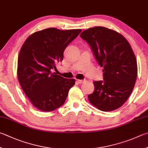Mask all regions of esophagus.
Masks as SVG:
<instances>
[{
  "instance_id": "obj_1",
  "label": "esophagus",
  "mask_w": 148,
  "mask_h": 148,
  "mask_svg": "<svg viewBox=\"0 0 148 148\" xmlns=\"http://www.w3.org/2000/svg\"><path fill=\"white\" fill-rule=\"evenodd\" d=\"M85 82V79H77L76 80V82H77L79 84H81V83H84Z\"/></svg>"
}]
</instances>
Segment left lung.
<instances>
[{
	"label": "left lung",
	"mask_w": 148,
	"mask_h": 148,
	"mask_svg": "<svg viewBox=\"0 0 148 148\" xmlns=\"http://www.w3.org/2000/svg\"><path fill=\"white\" fill-rule=\"evenodd\" d=\"M80 37L89 45L96 60L103 67V80L95 81L90 103L102 111L119 108L135 86L137 63L130 43L116 31L102 26L88 28Z\"/></svg>",
	"instance_id": "obj_1"
}]
</instances>
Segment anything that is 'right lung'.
<instances>
[{
  "mask_svg": "<svg viewBox=\"0 0 148 148\" xmlns=\"http://www.w3.org/2000/svg\"><path fill=\"white\" fill-rule=\"evenodd\" d=\"M82 32L50 28L29 36L18 58L17 76L31 103L42 111H52L65 103L74 79H66L52 72L61 62L66 47Z\"/></svg>",
  "mask_w": 148,
  "mask_h": 148,
  "instance_id": "add662e5",
  "label": "right lung"
}]
</instances>
